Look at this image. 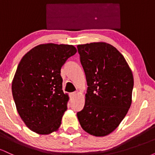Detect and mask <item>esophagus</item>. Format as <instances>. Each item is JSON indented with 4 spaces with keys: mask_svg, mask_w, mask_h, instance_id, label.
<instances>
[{
    "mask_svg": "<svg viewBox=\"0 0 155 155\" xmlns=\"http://www.w3.org/2000/svg\"><path fill=\"white\" fill-rule=\"evenodd\" d=\"M76 95H77V92H71V93L69 94V95H70L71 97H75V96H76Z\"/></svg>",
    "mask_w": 155,
    "mask_h": 155,
    "instance_id": "esophagus-1",
    "label": "esophagus"
}]
</instances>
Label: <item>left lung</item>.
Segmentation results:
<instances>
[{
  "label": "left lung",
  "instance_id": "1",
  "mask_svg": "<svg viewBox=\"0 0 155 155\" xmlns=\"http://www.w3.org/2000/svg\"><path fill=\"white\" fill-rule=\"evenodd\" d=\"M77 48L88 86L78 120L89 134L107 136L118 127L131 106L132 71L123 55L111 44L93 42Z\"/></svg>",
  "mask_w": 155,
  "mask_h": 155
}]
</instances>
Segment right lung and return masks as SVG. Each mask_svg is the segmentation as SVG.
<instances>
[{"mask_svg": "<svg viewBox=\"0 0 155 155\" xmlns=\"http://www.w3.org/2000/svg\"><path fill=\"white\" fill-rule=\"evenodd\" d=\"M76 51L73 45L43 44L19 62L12 81V95L19 117L31 130L47 135L60 127L69 100L62 90L60 70Z\"/></svg>", "mask_w": 155, "mask_h": 155, "instance_id": "obj_1", "label": "right lung"}]
</instances>
